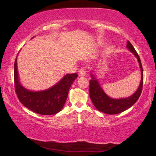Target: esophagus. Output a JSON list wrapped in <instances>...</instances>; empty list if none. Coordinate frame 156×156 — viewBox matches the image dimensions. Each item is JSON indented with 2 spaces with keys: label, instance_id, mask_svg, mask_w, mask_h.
<instances>
[{
  "label": "esophagus",
  "instance_id": "34e87169",
  "mask_svg": "<svg viewBox=\"0 0 156 156\" xmlns=\"http://www.w3.org/2000/svg\"><path fill=\"white\" fill-rule=\"evenodd\" d=\"M85 74H86V72H85V69H84L82 68L80 70H79L78 75L80 77H84V76H85Z\"/></svg>",
  "mask_w": 156,
  "mask_h": 156
}]
</instances>
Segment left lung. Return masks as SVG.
Returning a JSON list of instances; mask_svg holds the SVG:
<instances>
[{"instance_id": "obj_1", "label": "left lung", "mask_w": 156, "mask_h": 156, "mask_svg": "<svg viewBox=\"0 0 156 156\" xmlns=\"http://www.w3.org/2000/svg\"><path fill=\"white\" fill-rule=\"evenodd\" d=\"M126 48H128L129 51L137 58L141 72V79L139 87L135 93H133L131 96L118 99L109 97L102 89L96 76L94 75L93 72L91 71L90 74L91 79L89 81V84H89V96L95 107L100 112L106 113V114H117L129 109L136 103L141 94L142 84H143V70H142L140 59L134 47L129 41H127V43H126Z\"/></svg>"}]
</instances>
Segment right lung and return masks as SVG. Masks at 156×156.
Instances as JSON below:
<instances>
[{
  "mask_svg": "<svg viewBox=\"0 0 156 156\" xmlns=\"http://www.w3.org/2000/svg\"><path fill=\"white\" fill-rule=\"evenodd\" d=\"M77 77L78 74L76 73H67L51 87L41 91H31L25 88L20 83L18 72L17 57L16 58L14 62L16 93L21 103L27 109L38 114L53 115L60 112L67 100L71 85Z\"/></svg>",
  "mask_w": 156,
  "mask_h": 156,
  "instance_id": "1",
  "label": "right lung"
}]
</instances>
